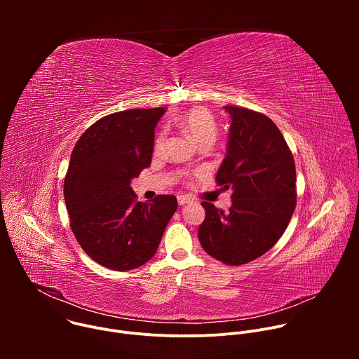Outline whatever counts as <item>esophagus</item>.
Returning <instances> with one entry per match:
<instances>
[{
  "label": "esophagus",
  "instance_id": "esophagus-1",
  "mask_svg": "<svg viewBox=\"0 0 359 359\" xmlns=\"http://www.w3.org/2000/svg\"><path fill=\"white\" fill-rule=\"evenodd\" d=\"M177 201H179V204H180V206H184V204H190L191 201H193V198L191 197H189V196H179L177 197Z\"/></svg>",
  "mask_w": 359,
  "mask_h": 359
}]
</instances>
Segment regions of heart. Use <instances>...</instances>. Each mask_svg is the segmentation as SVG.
Listing matches in <instances>:
<instances>
[{"label": "heart", "instance_id": "heart-1", "mask_svg": "<svg viewBox=\"0 0 359 359\" xmlns=\"http://www.w3.org/2000/svg\"><path fill=\"white\" fill-rule=\"evenodd\" d=\"M177 126L200 147L204 144L212 146L217 137V123L213 115L204 108H191L182 114L177 119ZM165 143V136L161 133L156 137L155 147L161 150Z\"/></svg>", "mask_w": 359, "mask_h": 359}]
</instances>
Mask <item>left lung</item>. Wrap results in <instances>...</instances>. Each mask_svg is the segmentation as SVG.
<instances>
[{
    "instance_id": "obj_1",
    "label": "left lung",
    "mask_w": 359,
    "mask_h": 359,
    "mask_svg": "<svg viewBox=\"0 0 359 359\" xmlns=\"http://www.w3.org/2000/svg\"><path fill=\"white\" fill-rule=\"evenodd\" d=\"M231 116L226 158L216 182L231 189L226 213L203 201L206 219L198 241L227 266H241L266 254L285 231L297 200L292 153L276 123L245 108L224 107Z\"/></svg>"
}]
</instances>
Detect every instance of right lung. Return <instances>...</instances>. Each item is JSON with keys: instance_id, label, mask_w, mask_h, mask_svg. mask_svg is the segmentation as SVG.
I'll return each instance as SVG.
<instances>
[{"instance_id": "1", "label": "right lung", "mask_w": 359, "mask_h": 359, "mask_svg": "<svg viewBox=\"0 0 359 359\" xmlns=\"http://www.w3.org/2000/svg\"><path fill=\"white\" fill-rule=\"evenodd\" d=\"M166 108L129 109L96 121L78 139L64 182L71 229L97 264L128 271L156 254L177 209L172 194L136 200L132 179L151 162L155 128Z\"/></svg>"}]
</instances>
